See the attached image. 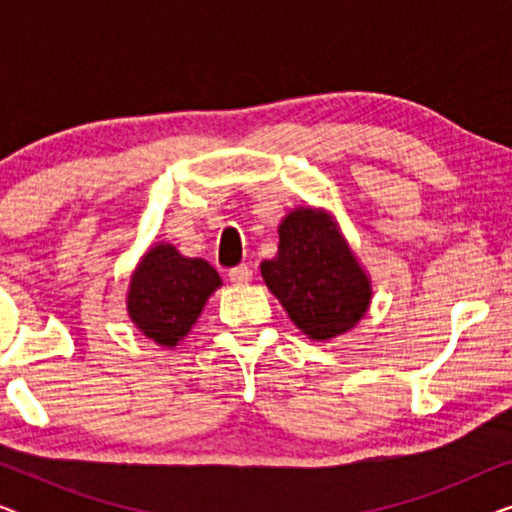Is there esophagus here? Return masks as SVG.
<instances>
[{"label":"esophagus","mask_w":512,"mask_h":512,"mask_svg":"<svg viewBox=\"0 0 512 512\" xmlns=\"http://www.w3.org/2000/svg\"><path fill=\"white\" fill-rule=\"evenodd\" d=\"M251 275H254V272H251L249 265H237V268H230L228 270V279L233 284H247L249 279H251Z\"/></svg>","instance_id":"obj_1"}]
</instances>
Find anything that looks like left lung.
<instances>
[{"instance_id":"1","label":"left lung","mask_w":512,"mask_h":512,"mask_svg":"<svg viewBox=\"0 0 512 512\" xmlns=\"http://www.w3.org/2000/svg\"><path fill=\"white\" fill-rule=\"evenodd\" d=\"M261 275L300 331L331 340L363 317L370 282L333 223L314 209H296L279 226V251Z\"/></svg>"}]
</instances>
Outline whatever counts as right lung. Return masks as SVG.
I'll return each instance as SVG.
<instances>
[{"mask_svg": "<svg viewBox=\"0 0 512 512\" xmlns=\"http://www.w3.org/2000/svg\"><path fill=\"white\" fill-rule=\"evenodd\" d=\"M219 286V272L207 261L184 258L170 244H158L132 275L130 317L158 345L174 347L186 338Z\"/></svg>", "mask_w": 512, "mask_h": 512, "instance_id": "add662e5", "label": "right lung"}]
</instances>
